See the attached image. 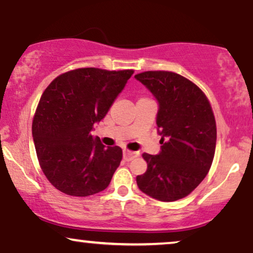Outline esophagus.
<instances>
[{
  "mask_svg": "<svg viewBox=\"0 0 253 253\" xmlns=\"http://www.w3.org/2000/svg\"><path fill=\"white\" fill-rule=\"evenodd\" d=\"M139 156L138 152H134V151H128V150H124V158L126 159L127 162L133 161V159L136 158Z\"/></svg>",
  "mask_w": 253,
  "mask_h": 253,
  "instance_id": "obj_1",
  "label": "esophagus"
}]
</instances>
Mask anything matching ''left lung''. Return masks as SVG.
I'll use <instances>...</instances> for the list:
<instances>
[{"instance_id":"left-lung-1","label":"left lung","mask_w":253,"mask_h":253,"mask_svg":"<svg viewBox=\"0 0 253 253\" xmlns=\"http://www.w3.org/2000/svg\"><path fill=\"white\" fill-rule=\"evenodd\" d=\"M158 101L157 126L161 152L144 153L139 189L153 199L172 202L188 196L207 176L216 145L211 103L196 84L170 71H145L134 76Z\"/></svg>"}]
</instances>
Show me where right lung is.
<instances>
[{
  "mask_svg": "<svg viewBox=\"0 0 253 253\" xmlns=\"http://www.w3.org/2000/svg\"><path fill=\"white\" fill-rule=\"evenodd\" d=\"M133 72L76 69L58 76L45 89L32 134L40 168L59 191L83 197L109 185L123 150L104 147L91 130L106 117Z\"/></svg>",
  "mask_w": 253,
  "mask_h": 253,
  "instance_id": "right-lung-1",
  "label": "right lung"
}]
</instances>
